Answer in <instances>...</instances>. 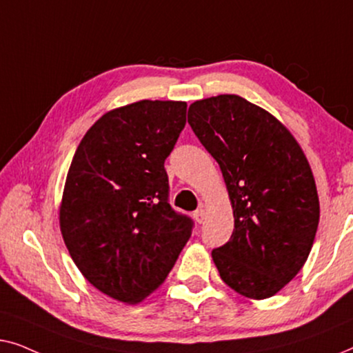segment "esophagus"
<instances>
[{
    "mask_svg": "<svg viewBox=\"0 0 353 353\" xmlns=\"http://www.w3.org/2000/svg\"><path fill=\"white\" fill-rule=\"evenodd\" d=\"M193 217H195L198 224H203V221H205V210H203V206L198 208V210L193 212Z\"/></svg>",
    "mask_w": 353,
    "mask_h": 353,
    "instance_id": "obj_1",
    "label": "esophagus"
}]
</instances>
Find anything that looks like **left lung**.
Wrapping results in <instances>:
<instances>
[{"instance_id": "left-lung-1", "label": "left lung", "mask_w": 353, "mask_h": 353, "mask_svg": "<svg viewBox=\"0 0 353 353\" xmlns=\"http://www.w3.org/2000/svg\"><path fill=\"white\" fill-rule=\"evenodd\" d=\"M188 125L219 163L235 228L212 261L225 285L267 299L305 264L320 221L315 179L292 134L235 94L193 102Z\"/></svg>"}]
</instances>
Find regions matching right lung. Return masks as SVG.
Listing matches in <instances>:
<instances>
[{
    "label": "right lung",
    "instance_id": "1",
    "mask_svg": "<svg viewBox=\"0 0 353 353\" xmlns=\"http://www.w3.org/2000/svg\"><path fill=\"white\" fill-rule=\"evenodd\" d=\"M187 103L139 101L102 115L73 157L59 211L73 262L94 288L137 304L166 280L193 221L172 210L165 160Z\"/></svg>",
    "mask_w": 353,
    "mask_h": 353
}]
</instances>
